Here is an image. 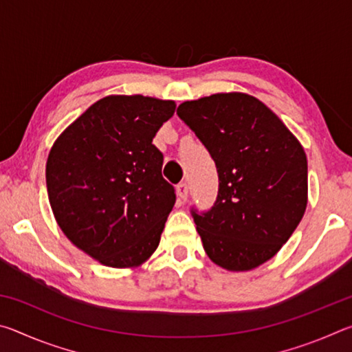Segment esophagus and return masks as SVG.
<instances>
[{"instance_id": "obj_1", "label": "esophagus", "mask_w": 352, "mask_h": 352, "mask_svg": "<svg viewBox=\"0 0 352 352\" xmlns=\"http://www.w3.org/2000/svg\"><path fill=\"white\" fill-rule=\"evenodd\" d=\"M188 194H189L188 184H186V183H180V184H178V186H177V195H178V199H180L182 201H186Z\"/></svg>"}]
</instances>
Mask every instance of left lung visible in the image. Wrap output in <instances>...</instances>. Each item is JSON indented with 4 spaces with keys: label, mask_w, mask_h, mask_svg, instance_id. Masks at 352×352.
<instances>
[{
    "label": "left lung",
    "mask_w": 352,
    "mask_h": 352,
    "mask_svg": "<svg viewBox=\"0 0 352 352\" xmlns=\"http://www.w3.org/2000/svg\"><path fill=\"white\" fill-rule=\"evenodd\" d=\"M219 174L210 211H192L214 264L253 270L272 259L307 206V158L301 142L269 107L247 93H216L178 105Z\"/></svg>",
    "instance_id": "1"
}]
</instances>
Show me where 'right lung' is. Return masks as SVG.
<instances>
[{"label":"right lung","mask_w":352,"mask_h":352,"mask_svg":"<svg viewBox=\"0 0 352 352\" xmlns=\"http://www.w3.org/2000/svg\"><path fill=\"white\" fill-rule=\"evenodd\" d=\"M175 107L142 94H111L83 111L51 147V210L63 234L102 265L133 269L158 248L175 194L152 141Z\"/></svg>","instance_id":"right-lung-1"}]
</instances>
